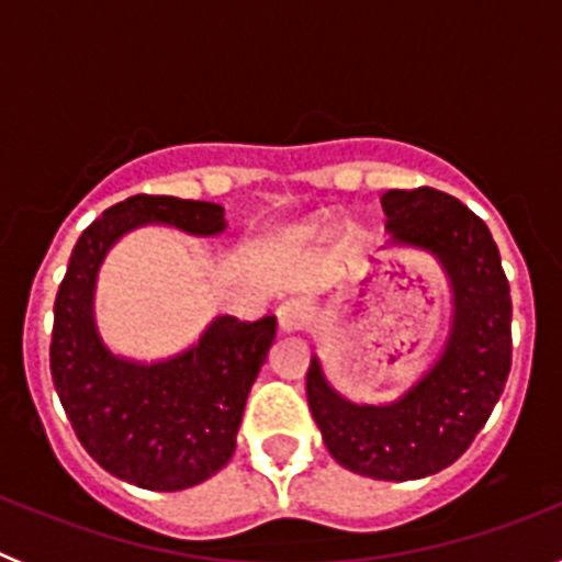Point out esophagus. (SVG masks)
<instances>
[{"label":"esophagus","mask_w":562,"mask_h":562,"mask_svg":"<svg viewBox=\"0 0 562 562\" xmlns=\"http://www.w3.org/2000/svg\"><path fill=\"white\" fill-rule=\"evenodd\" d=\"M310 301L304 297H290L284 304L278 306V329L284 331V335H292V331H301L306 324V317H310Z\"/></svg>","instance_id":"34e87169"}]
</instances>
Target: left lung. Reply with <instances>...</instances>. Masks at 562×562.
<instances>
[{
    "mask_svg": "<svg viewBox=\"0 0 562 562\" xmlns=\"http://www.w3.org/2000/svg\"><path fill=\"white\" fill-rule=\"evenodd\" d=\"M389 247L439 261L450 329L439 357L391 402H351L312 355L306 396L331 459L357 475L414 481L453 464L493 414L513 366V297L493 233L436 188L382 193Z\"/></svg>",
    "mask_w": 562,
    "mask_h": 562,
    "instance_id": "1",
    "label": "left lung"
}]
</instances>
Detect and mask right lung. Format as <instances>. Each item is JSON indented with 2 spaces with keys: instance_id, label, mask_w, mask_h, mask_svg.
Masks as SVG:
<instances>
[{
  "instance_id": "right-lung-1",
  "label": "right lung",
  "mask_w": 562,
  "mask_h": 562,
  "mask_svg": "<svg viewBox=\"0 0 562 562\" xmlns=\"http://www.w3.org/2000/svg\"><path fill=\"white\" fill-rule=\"evenodd\" d=\"M146 225L207 238L227 222L216 202L146 193L103 211L76 241L58 286L49 371L72 430L106 473L177 493L231 461L247 394L276 342V317H213L200 340L151 362L109 349L95 317L98 272L126 233Z\"/></svg>"
}]
</instances>
